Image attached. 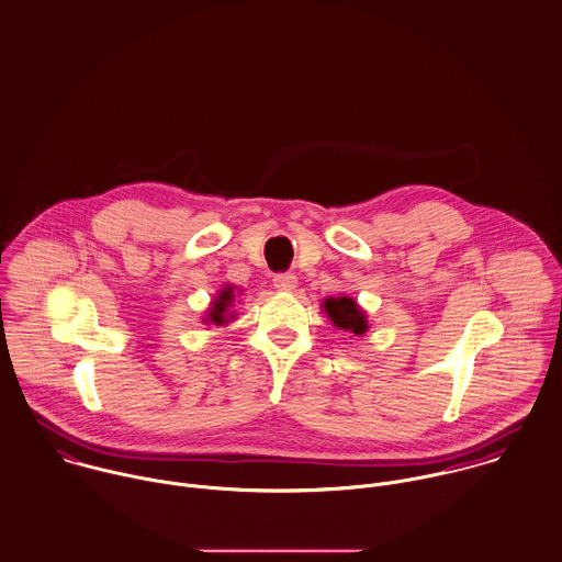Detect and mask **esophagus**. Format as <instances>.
<instances>
[{
    "mask_svg": "<svg viewBox=\"0 0 562 562\" xmlns=\"http://www.w3.org/2000/svg\"><path fill=\"white\" fill-rule=\"evenodd\" d=\"M273 286H276L278 291L291 293V291L297 289V276H295V273H278V276L273 278Z\"/></svg>",
    "mask_w": 562,
    "mask_h": 562,
    "instance_id": "34e87169",
    "label": "esophagus"
}]
</instances>
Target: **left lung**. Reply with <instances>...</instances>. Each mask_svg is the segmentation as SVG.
<instances>
[{
    "label": "left lung",
    "instance_id": "8db88e82",
    "mask_svg": "<svg viewBox=\"0 0 562 562\" xmlns=\"http://www.w3.org/2000/svg\"><path fill=\"white\" fill-rule=\"evenodd\" d=\"M322 308L326 317L333 322V326L348 333L350 337H361L370 328L368 313L357 304L355 297H348V295L326 297L322 302Z\"/></svg>",
    "mask_w": 562,
    "mask_h": 562
}]
</instances>
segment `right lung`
<instances>
[{"mask_svg":"<svg viewBox=\"0 0 562 562\" xmlns=\"http://www.w3.org/2000/svg\"><path fill=\"white\" fill-rule=\"evenodd\" d=\"M243 293L240 289H236L234 284H223V289H218V293L214 295V300L210 302V308L205 311L203 324H214V326H227L229 322L236 319V313L232 311L236 295Z\"/></svg>","mask_w":562,"mask_h":562,"instance_id":"add662e5","label":"right lung"}]
</instances>
